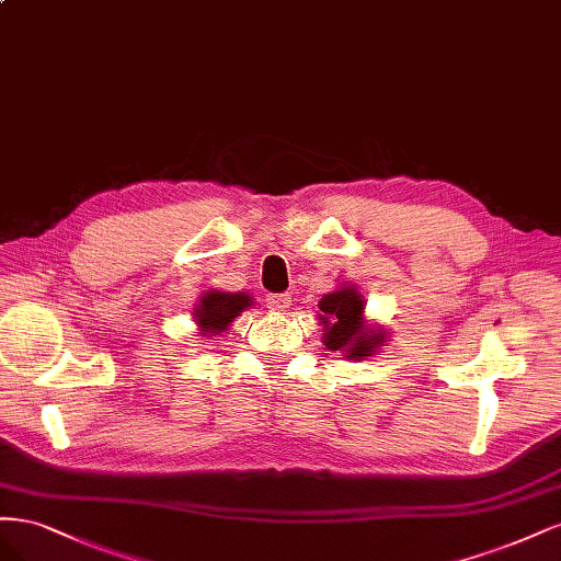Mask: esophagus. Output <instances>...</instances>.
I'll use <instances>...</instances> for the list:
<instances>
[{"instance_id":"esophagus-1","label":"esophagus","mask_w":561,"mask_h":561,"mask_svg":"<svg viewBox=\"0 0 561 561\" xmlns=\"http://www.w3.org/2000/svg\"><path fill=\"white\" fill-rule=\"evenodd\" d=\"M267 307L277 314H284L288 307H291V296L288 294H275V296H267Z\"/></svg>"}]
</instances>
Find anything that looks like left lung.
Instances as JSON below:
<instances>
[{
  "instance_id": "left-lung-1",
  "label": "left lung",
  "mask_w": 561,
  "mask_h": 561,
  "mask_svg": "<svg viewBox=\"0 0 561 561\" xmlns=\"http://www.w3.org/2000/svg\"><path fill=\"white\" fill-rule=\"evenodd\" d=\"M366 302L352 284L340 286L319 300V323L323 327V345L342 352L347 358L364 360L387 342L382 327H370L364 317Z\"/></svg>"
}]
</instances>
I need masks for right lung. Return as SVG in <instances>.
I'll return each mask as SVG.
<instances>
[{
  "instance_id": "add662e5",
  "label": "right lung",
  "mask_w": 561,
  "mask_h": 561,
  "mask_svg": "<svg viewBox=\"0 0 561 561\" xmlns=\"http://www.w3.org/2000/svg\"><path fill=\"white\" fill-rule=\"evenodd\" d=\"M251 305H254V298L244 291L230 294V291H216V288H211V291L201 296V302H197L193 317L201 333L211 337L228 331L234 317H240Z\"/></svg>"
}]
</instances>
